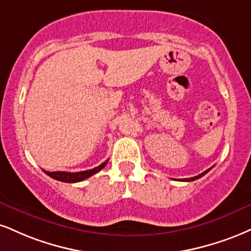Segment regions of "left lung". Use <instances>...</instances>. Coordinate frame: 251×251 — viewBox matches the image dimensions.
<instances>
[{
    "label": "left lung",
    "instance_id": "8db88e82",
    "mask_svg": "<svg viewBox=\"0 0 251 251\" xmlns=\"http://www.w3.org/2000/svg\"><path fill=\"white\" fill-rule=\"evenodd\" d=\"M209 171H210V168H209V170L204 171V172H203V173H201V174L196 175V176H193V177H188V179H182V180H181V181H194V180H196V179H200V177H201V176H203V175H204V174H206V173H208V172H209Z\"/></svg>",
    "mask_w": 251,
    "mask_h": 251
}]
</instances>
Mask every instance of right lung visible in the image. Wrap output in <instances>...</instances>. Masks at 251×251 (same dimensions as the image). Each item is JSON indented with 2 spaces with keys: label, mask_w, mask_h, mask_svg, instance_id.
<instances>
[{
  "label": "right lung",
  "mask_w": 251,
  "mask_h": 251,
  "mask_svg": "<svg viewBox=\"0 0 251 251\" xmlns=\"http://www.w3.org/2000/svg\"><path fill=\"white\" fill-rule=\"evenodd\" d=\"M107 164V160L105 162H102L101 165L97 166V167L92 168V170H87L83 172H76V173H70V172H48L44 171V173L49 175L52 179L62 181V182H79V181H83L87 179V177L92 176L93 174L98 173L99 171H101L102 168L105 167Z\"/></svg>",
  "instance_id": "obj_1"
}]
</instances>
